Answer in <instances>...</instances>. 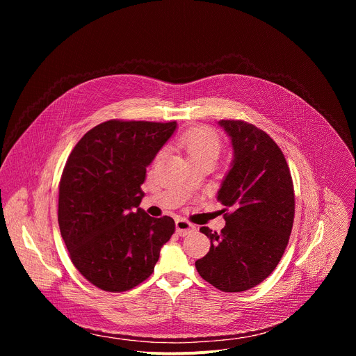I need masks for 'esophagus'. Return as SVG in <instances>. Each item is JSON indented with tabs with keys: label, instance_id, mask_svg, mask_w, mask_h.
<instances>
[{
	"label": "esophagus",
	"instance_id": "obj_1",
	"mask_svg": "<svg viewBox=\"0 0 356 356\" xmlns=\"http://www.w3.org/2000/svg\"><path fill=\"white\" fill-rule=\"evenodd\" d=\"M194 229H195V227L191 222H188L187 220H184V218H177L176 220V232L179 235H184V234H187L190 231H194Z\"/></svg>",
	"mask_w": 356,
	"mask_h": 356
}]
</instances>
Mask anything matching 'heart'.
Listing matches in <instances>:
<instances>
[{
  "label": "heart",
  "instance_id": "1",
  "mask_svg": "<svg viewBox=\"0 0 356 356\" xmlns=\"http://www.w3.org/2000/svg\"><path fill=\"white\" fill-rule=\"evenodd\" d=\"M177 146L186 152L188 159L218 158L221 142L218 135L207 127L188 128L179 139Z\"/></svg>",
  "mask_w": 356,
  "mask_h": 356
}]
</instances>
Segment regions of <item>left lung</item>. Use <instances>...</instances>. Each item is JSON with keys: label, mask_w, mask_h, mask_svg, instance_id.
<instances>
[{"label": "left lung", "mask_w": 356, "mask_h": 356, "mask_svg": "<svg viewBox=\"0 0 356 356\" xmlns=\"http://www.w3.org/2000/svg\"><path fill=\"white\" fill-rule=\"evenodd\" d=\"M218 125L234 152L217 193L225 227L220 234L200 228L211 246L195 269L218 290L235 293L262 283L282 259L294 220V190L283 152L266 132L243 121Z\"/></svg>", "instance_id": "8db88e82"}]
</instances>
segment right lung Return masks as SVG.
Here are the masks:
<instances>
[{
  "label": "right lung",
  "mask_w": 356,
  "mask_h": 356,
  "mask_svg": "<svg viewBox=\"0 0 356 356\" xmlns=\"http://www.w3.org/2000/svg\"><path fill=\"white\" fill-rule=\"evenodd\" d=\"M177 128L172 122L106 121L74 146L59 184L58 221L70 259L94 286L125 291L155 269L173 218L140 207L146 168Z\"/></svg>",
  "instance_id": "add662e5"
}]
</instances>
